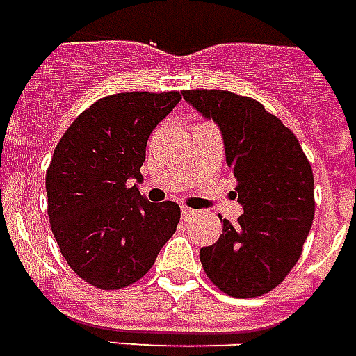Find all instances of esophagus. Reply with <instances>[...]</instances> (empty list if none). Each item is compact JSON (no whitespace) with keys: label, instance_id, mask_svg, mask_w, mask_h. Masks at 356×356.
Here are the masks:
<instances>
[{"label":"esophagus","instance_id":"obj_1","mask_svg":"<svg viewBox=\"0 0 356 356\" xmlns=\"http://www.w3.org/2000/svg\"><path fill=\"white\" fill-rule=\"evenodd\" d=\"M197 210H193V208H189V207H181V216L184 218H193V216H197Z\"/></svg>","mask_w":356,"mask_h":356}]
</instances>
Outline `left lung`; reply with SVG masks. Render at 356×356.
Returning <instances> with one entry per match:
<instances>
[{"mask_svg":"<svg viewBox=\"0 0 356 356\" xmlns=\"http://www.w3.org/2000/svg\"><path fill=\"white\" fill-rule=\"evenodd\" d=\"M202 116L219 125L227 165L244 207L236 225L199 253L210 282L225 295L253 298L285 280L308 238L315 213L314 172L295 133L251 97L225 90H186Z\"/></svg>","mask_w":356,"mask_h":356,"instance_id":"left-lung-1","label":"left lung"}]
</instances>
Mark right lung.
Returning <instances> with one entry per match:
<instances>
[{
	"label": "right lung",
	"mask_w": 356,
	"mask_h": 356,
	"mask_svg": "<svg viewBox=\"0 0 356 356\" xmlns=\"http://www.w3.org/2000/svg\"><path fill=\"white\" fill-rule=\"evenodd\" d=\"M180 92L106 95L80 112L47 170L48 218L61 255L93 287L116 291L148 274L180 221L172 200L149 202L143 180L146 143Z\"/></svg>",
	"instance_id": "right-lung-1"
}]
</instances>
